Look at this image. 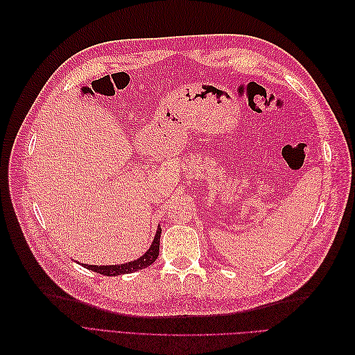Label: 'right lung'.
I'll list each match as a JSON object with an SVG mask.
<instances>
[{"mask_svg":"<svg viewBox=\"0 0 355 355\" xmlns=\"http://www.w3.org/2000/svg\"><path fill=\"white\" fill-rule=\"evenodd\" d=\"M159 237H161V228L158 227L151 247H149L145 254L137 257L136 261L121 263V265H102V266L101 265H89V263H81V265L84 268H87V270H90V271H94V272L102 274V275H108V277H115V275H121V274H132L137 270H144V268H146V266H151L158 257Z\"/></svg>","mask_w":355,"mask_h":355,"instance_id":"1","label":"right lung"}]
</instances>
